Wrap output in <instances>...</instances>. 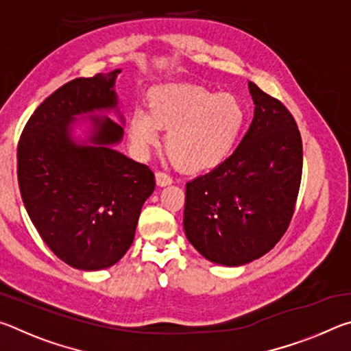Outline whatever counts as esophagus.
<instances>
[{"label": "esophagus", "instance_id": "34e87169", "mask_svg": "<svg viewBox=\"0 0 351 351\" xmlns=\"http://www.w3.org/2000/svg\"><path fill=\"white\" fill-rule=\"evenodd\" d=\"M156 184L159 187H164V186H169V184L173 182V178L169 176L167 173H164V171H156Z\"/></svg>", "mask_w": 351, "mask_h": 351}]
</instances>
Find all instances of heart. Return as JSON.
<instances>
[{"label":"heart","instance_id":"1","mask_svg":"<svg viewBox=\"0 0 351 351\" xmlns=\"http://www.w3.org/2000/svg\"><path fill=\"white\" fill-rule=\"evenodd\" d=\"M148 111L136 110L128 134L139 153L158 144L159 128L167 130L165 150L189 173L210 170L232 152L246 112L230 93H212L190 83H164L147 96Z\"/></svg>","mask_w":351,"mask_h":351}]
</instances>
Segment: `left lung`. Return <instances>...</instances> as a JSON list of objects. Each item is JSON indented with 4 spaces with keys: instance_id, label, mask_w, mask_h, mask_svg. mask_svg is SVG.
Returning a JSON list of instances; mask_svg holds the SVG:
<instances>
[{
    "instance_id": "obj_1",
    "label": "left lung",
    "mask_w": 351,
    "mask_h": 351,
    "mask_svg": "<svg viewBox=\"0 0 351 351\" xmlns=\"http://www.w3.org/2000/svg\"><path fill=\"white\" fill-rule=\"evenodd\" d=\"M255 110L228 159L186 184L184 230L217 265L240 266L274 247L293 218L302 180V138L280 100L249 82Z\"/></svg>"
}]
</instances>
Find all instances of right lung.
Here are the masks:
<instances>
[{
    "mask_svg": "<svg viewBox=\"0 0 351 351\" xmlns=\"http://www.w3.org/2000/svg\"><path fill=\"white\" fill-rule=\"evenodd\" d=\"M119 73L80 77L58 88L34 111L16 152L29 218L51 251L82 271L110 268L125 255L142 204L156 186L145 164L112 148L122 141L121 123L91 116L88 142L94 145L77 144L71 134L75 116L116 110Z\"/></svg>",
    "mask_w": 351,
    "mask_h": 351,
    "instance_id": "right-lung-1",
    "label": "right lung"
}]
</instances>
